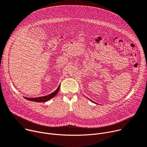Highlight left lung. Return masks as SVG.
I'll return each instance as SVG.
<instances>
[{
	"mask_svg": "<svg viewBox=\"0 0 147 147\" xmlns=\"http://www.w3.org/2000/svg\"><path fill=\"white\" fill-rule=\"evenodd\" d=\"M89 100H90V99H89ZM90 100V101H91V100ZM92 101V102H94V101Z\"/></svg>",
	"mask_w": 147,
	"mask_h": 147,
	"instance_id": "1",
	"label": "left lung"
}]
</instances>
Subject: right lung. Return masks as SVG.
Instances as JSON below:
<instances>
[{"instance_id": "1", "label": "right lung", "mask_w": 147, "mask_h": 147, "mask_svg": "<svg viewBox=\"0 0 147 147\" xmlns=\"http://www.w3.org/2000/svg\"><path fill=\"white\" fill-rule=\"evenodd\" d=\"M60 85L58 87V88L56 89V91H55L51 93V94L45 96L43 97H36V98H27V97H24L26 100H28L29 101H35V102H46L49 101V100L51 99L52 98L56 96V95L57 94L59 89H60Z\"/></svg>"}]
</instances>
